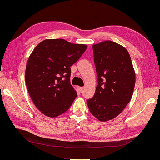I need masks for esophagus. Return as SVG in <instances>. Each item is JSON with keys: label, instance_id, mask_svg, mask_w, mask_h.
Segmentation results:
<instances>
[{"label": "esophagus", "instance_id": "obj_1", "mask_svg": "<svg viewBox=\"0 0 160 160\" xmlns=\"http://www.w3.org/2000/svg\"><path fill=\"white\" fill-rule=\"evenodd\" d=\"M77 89H78V90H79L80 92H81L83 90V87H77Z\"/></svg>", "mask_w": 160, "mask_h": 160}]
</instances>
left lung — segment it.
Masks as SVG:
<instances>
[{"label": "left lung", "mask_w": 160, "mask_h": 160, "mask_svg": "<svg viewBox=\"0 0 160 160\" xmlns=\"http://www.w3.org/2000/svg\"><path fill=\"white\" fill-rule=\"evenodd\" d=\"M98 85L88 100L91 113L100 122L117 117L132 99L135 74L128 51L111 41L93 45Z\"/></svg>", "instance_id": "8db88e82"}]
</instances>
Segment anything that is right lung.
I'll return each mask as SVG.
<instances>
[{
	"label": "right lung",
	"instance_id": "add662e5",
	"mask_svg": "<svg viewBox=\"0 0 160 160\" xmlns=\"http://www.w3.org/2000/svg\"><path fill=\"white\" fill-rule=\"evenodd\" d=\"M88 48L62 38L45 39L36 46L27 62L25 82L41 112L56 118L68 110L77 97L70 83L71 68Z\"/></svg>",
	"mask_w": 160,
	"mask_h": 160
}]
</instances>
